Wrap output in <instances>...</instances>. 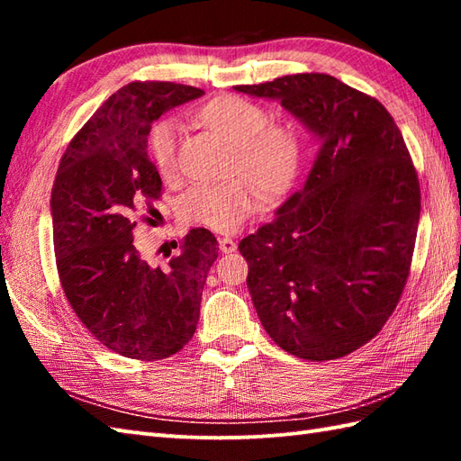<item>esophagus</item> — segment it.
Here are the masks:
<instances>
[{
    "mask_svg": "<svg viewBox=\"0 0 461 461\" xmlns=\"http://www.w3.org/2000/svg\"><path fill=\"white\" fill-rule=\"evenodd\" d=\"M236 241H233L231 238H220V251L221 253H231L236 251Z\"/></svg>",
    "mask_w": 461,
    "mask_h": 461,
    "instance_id": "esophagus-1",
    "label": "esophagus"
}]
</instances>
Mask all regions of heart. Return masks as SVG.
<instances>
[{"mask_svg":"<svg viewBox=\"0 0 461 461\" xmlns=\"http://www.w3.org/2000/svg\"><path fill=\"white\" fill-rule=\"evenodd\" d=\"M195 121L231 146L230 174L243 176L223 184L194 185L182 195L180 213L185 221L213 231H236L258 210L259 187L266 198H277L295 182L301 136L289 124L267 122V111L240 95L215 96L195 111ZM178 146L180 126L172 119L152 124L149 152L162 178L178 174Z\"/></svg>","mask_w":461,"mask_h":461,"instance_id":"b5f03b06","label":"heart"}]
</instances>
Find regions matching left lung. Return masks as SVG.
I'll return each mask as SVG.
<instances>
[{"instance_id":"8db88e82","label":"left lung","mask_w":461,"mask_h":461,"mask_svg":"<svg viewBox=\"0 0 461 461\" xmlns=\"http://www.w3.org/2000/svg\"><path fill=\"white\" fill-rule=\"evenodd\" d=\"M236 91L279 99L319 142L303 188L240 241L261 325L289 355L347 357L386 325L410 276L422 198L412 156L384 104L330 75Z\"/></svg>"}]
</instances>
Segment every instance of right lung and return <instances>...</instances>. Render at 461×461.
Segmentation results:
<instances>
[{
  "label": "right lung",
  "mask_w": 461,
  "mask_h": 461,
  "mask_svg": "<svg viewBox=\"0 0 461 461\" xmlns=\"http://www.w3.org/2000/svg\"><path fill=\"white\" fill-rule=\"evenodd\" d=\"M203 91L134 81L106 99L73 136L51 190L57 273L68 305L116 355L160 360L194 337L218 240L194 228L168 266L152 267L134 248L136 221H152L162 180L149 158L150 126ZM146 211L144 216L141 212Z\"/></svg>",
  "instance_id": "add662e5"
}]
</instances>
